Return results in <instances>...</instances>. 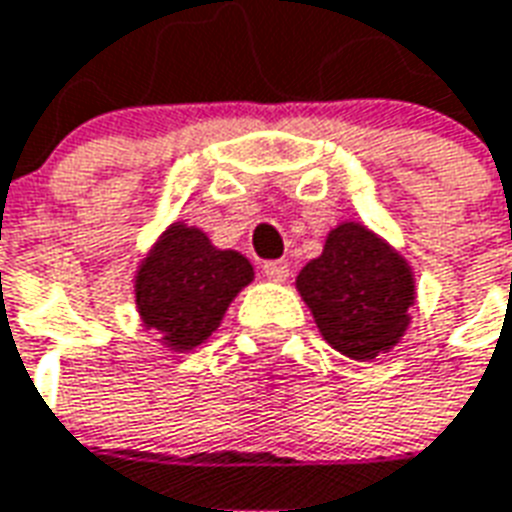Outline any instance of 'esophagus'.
<instances>
[{
	"mask_svg": "<svg viewBox=\"0 0 512 512\" xmlns=\"http://www.w3.org/2000/svg\"><path fill=\"white\" fill-rule=\"evenodd\" d=\"M263 274L271 282H285L287 276H290V266H287V260H266L263 263Z\"/></svg>",
	"mask_w": 512,
	"mask_h": 512,
	"instance_id": "esophagus-1",
	"label": "esophagus"
}]
</instances>
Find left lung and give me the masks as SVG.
<instances>
[{"label":"left lung","mask_w":512,"mask_h":512,"mask_svg":"<svg viewBox=\"0 0 512 512\" xmlns=\"http://www.w3.org/2000/svg\"><path fill=\"white\" fill-rule=\"evenodd\" d=\"M298 290L328 344L355 361L391 350L415 301L410 266L355 222L331 230L323 255L298 274Z\"/></svg>","instance_id":"obj_1"}]
</instances>
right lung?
<instances>
[{
  "mask_svg": "<svg viewBox=\"0 0 512 512\" xmlns=\"http://www.w3.org/2000/svg\"><path fill=\"white\" fill-rule=\"evenodd\" d=\"M252 266L233 249L211 246L198 227L173 225L151 249L135 279V301L146 328L173 350H192L217 331L222 314Z\"/></svg>",
  "mask_w": 512,
  "mask_h": 512,
  "instance_id": "1",
  "label": "right lung"
}]
</instances>
